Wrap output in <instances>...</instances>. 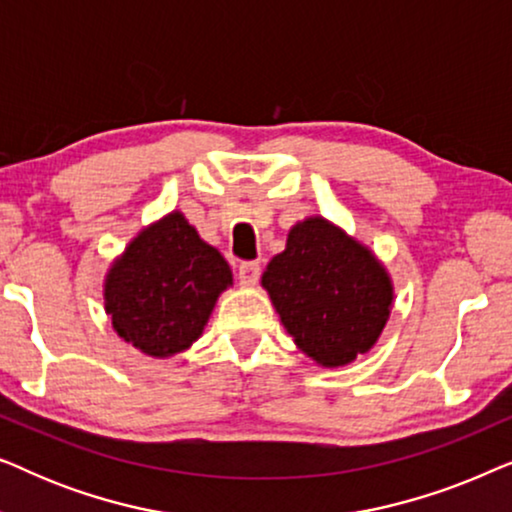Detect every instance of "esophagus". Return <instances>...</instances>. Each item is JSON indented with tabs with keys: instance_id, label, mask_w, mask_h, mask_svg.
<instances>
[{
	"instance_id": "34e87169",
	"label": "esophagus",
	"mask_w": 512,
	"mask_h": 512,
	"mask_svg": "<svg viewBox=\"0 0 512 512\" xmlns=\"http://www.w3.org/2000/svg\"><path fill=\"white\" fill-rule=\"evenodd\" d=\"M258 277H261V265L256 261H244L240 263V268H237V279H240L242 286H254L258 282Z\"/></svg>"
}]
</instances>
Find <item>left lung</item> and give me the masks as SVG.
Listing matches in <instances>:
<instances>
[{
	"label": "left lung",
	"mask_w": 512,
	"mask_h": 512,
	"mask_svg": "<svg viewBox=\"0 0 512 512\" xmlns=\"http://www.w3.org/2000/svg\"><path fill=\"white\" fill-rule=\"evenodd\" d=\"M263 286L286 331L326 368L352 363L380 338L394 289L382 263L338 226L312 216L291 228Z\"/></svg>",
	"instance_id": "1"
}]
</instances>
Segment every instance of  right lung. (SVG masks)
Wrapping results in <instances>:
<instances>
[{
    "label": "right lung",
    "instance_id": "right-lung-1",
    "mask_svg": "<svg viewBox=\"0 0 512 512\" xmlns=\"http://www.w3.org/2000/svg\"><path fill=\"white\" fill-rule=\"evenodd\" d=\"M230 284L226 258L200 240L184 214L172 212L142 230L111 265L104 310L125 342L165 359L200 338Z\"/></svg>",
    "mask_w": 512,
    "mask_h": 512
}]
</instances>
